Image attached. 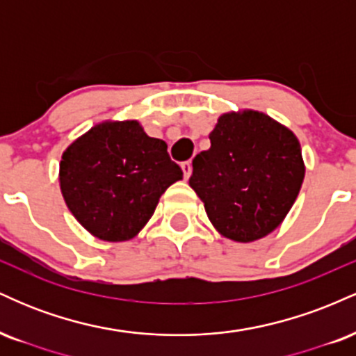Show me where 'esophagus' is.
Listing matches in <instances>:
<instances>
[{"instance_id": "esophagus-1", "label": "esophagus", "mask_w": 356, "mask_h": 356, "mask_svg": "<svg viewBox=\"0 0 356 356\" xmlns=\"http://www.w3.org/2000/svg\"><path fill=\"white\" fill-rule=\"evenodd\" d=\"M181 167H182V170H184V177L189 179V177H191V174H192V164H191V161L182 162Z\"/></svg>"}]
</instances>
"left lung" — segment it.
<instances>
[{
	"label": "left lung",
	"mask_w": 356,
	"mask_h": 356,
	"mask_svg": "<svg viewBox=\"0 0 356 356\" xmlns=\"http://www.w3.org/2000/svg\"><path fill=\"white\" fill-rule=\"evenodd\" d=\"M209 150L192 161L189 184L220 234L251 243L275 231L305 179L295 134L261 112L224 113Z\"/></svg>",
	"instance_id": "left-lung-1"
}]
</instances>
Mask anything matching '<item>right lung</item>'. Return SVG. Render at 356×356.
Listing matches in <instances>:
<instances>
[{
  "label": "right lung",
  "instance_id": "obj_1",
  "mask_svg": "<svg viewBox=\"0 0 356 356\" xmlns=\"http://www.w3.org/2000/svg\"><path fill=\"white\" fill-rule=\"evenodd\" d=\"M182 179L167 144L138 122H104L65 150L60 187L68 209L95 238L132 239L152 218L159 199Z\"/></svg>",
  "mask_w": 356,
  "mask_h": 356
}]
</instances>
